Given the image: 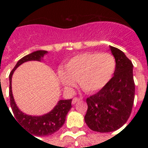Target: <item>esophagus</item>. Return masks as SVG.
Returning a JSON list of instances; mask_svg holds the SVG:
<instances>
[{
    "label": "esophagus",
    "instance_id": "esophagus-1",
    "mask_svg": "<svg viewBox=\"0 0 148 148\" xmlns=\"http://www.w3.org/2000/svg\"><path fill=\"white\" fill-rule=\"evenodd\" d=\"M81 100V98H78V97H74V98H73V100H72V103L73 104H75V103L77 102V101H79Z\"/></svg>",
    "mask_w": 148,
    "mask_h": 148
}]
</instances>
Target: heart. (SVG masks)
Segmentation results:
<instances>
[{
  "label": "heart",
  "mask_w": 148,
  "mask_h": 148,
  "mask_svg": "<svg viewBox=\"0 0 148 148\" xmlns=\"http://www.w3.org/2000/svg\"><path fill=\"white\" fill-rule=\"evenodd\" d=\"M116 61L110 53L86 52L71 58L64 71H58V78L65 88L78 81L87 93L98 91L110 81L114 73Z\"/></svg>",
  "instance_id": "1"
}]
</instances>
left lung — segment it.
<instances>
[{"instance_id": "1", "label": "left lung", "mask_w": 148, "mask_h": 148, "mask_svg": "<svg viewBox=\"0 0 148 148\" xmlns=\"http://www.w3.org/2000/svg\"><path fill=\"white\" fill-rule=\"evenodd\" d=\"M110 48L116 61L114 76L97 94L86 100L84 121L90 130L101 133L121 127L131 115L134 100L132 62L121 50Z\"/></svg>"}]
</instances>
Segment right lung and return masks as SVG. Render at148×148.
Segmentation results:
<instances>
[{
    "label": "right lung",
    "mask_w": 148,
    "mask_h": 148,
    "mask_svg": "<svg viewBox=\"0 0 148 148\" xmlns=\"http://www.w3.org/2000/svg\"><path fill=\"white\" fill-rule=\"evenodd\" d=\"M47 53L46 51H37L33 53H29L24 56L21 60L17 61L14 69L11 71L9 75L10 81V107L14 115V119L21 126L26 130L28 133L35 136H47L55 133L64 124L66 116L67 113L71 108L72 99L70 100H60L58 104L49 113L42 116H31L24 114L18 109L16 105L14 99L13 97L12 90H11V80L14 72L17 67L22 64L23 63L29 60H39ZM14 117V116H13Z\"/></svg>",
    "instance_id": "1"
}]
</instances>
